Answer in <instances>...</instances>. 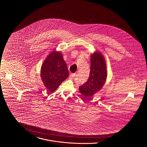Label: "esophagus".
<instances>
[{
  "instance_id": "1",
  "label": "esophagus",
  "mask_w": 147,
  "mask_h": 147,
  "mask_svg": "<svg viewBox=\"0 0 147 147\" xmlns=\"http://www.w3.org/2000/svg\"><path fill=\"white\" fill-rule=\"evenodd\" d=\"M75 76H76V74L73 73V74H71L69 77H70V78H73L75 77Z\"/></svg>"
}]
</instances>
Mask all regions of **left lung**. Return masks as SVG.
<instances>
[{"label": "left lung", "instance_id": "1", "mask_svg": "<svg viewBox=\"0 0 147 147\" xmlns=\"http://www.w3.org/2000/svg\"><path fill=\"white\" fill-rule=\"evenodd\" d=\"M106 68L105 58L101 53L96 51L91 55L90 76L88 81L79 88L84 98H90L102 89L107 76Z\"/></svg>", "mask_w": 147, "mask_h": 147}]
</instances>
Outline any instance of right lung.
<instances>
[{"label":"right lung","instance_id":"right-lung-1","mask_svg":"<svg viewBox=\"0 0 147 147\" xmlns=\"http://www.w3.org/2000/svg\"><path fill=\"white\" fill-rule=\"evenodd\" d=\"M41 78L46 88L53 92L69 76L67 64L61 52L53 51L44 61L41 68Z\"/></svg>","mask_w":147,"mask_h":147}]
</instances>
